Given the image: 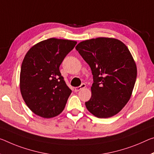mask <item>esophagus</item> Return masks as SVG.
Returning a JSON list of instances; mask_svg holds the SVG:
<instances>
[{"label":"esophagus","instance_id":"esophagus-1","mask_svg":"<svg viewBox=\"0 0 154 154\" xmlns=\"http://www.w3.org/2000/svg\"><path fill=\"white\" fill-rule=\"evenodd\" d=\"M86 84H82V85L81 86H78V87H76L75 88V92H78V91H79L80 90H82V89H83V88H86Z\"/></svg>","mask_w":154,"mask_h":154}]
</instances>
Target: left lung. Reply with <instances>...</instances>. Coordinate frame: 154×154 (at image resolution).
<instances>
[{"instance_id":"1","label":"left lung","mask_w":154,"mask_h":154,"mask_svg":"<svg viewBox=\"0 0 154 154\" xmlns=\"http://www.w3.org/2000/svg\"><path fill=\"white\" fill-rule=\"evenodd\" d=\"M75 48L93 75L92 96L85 103L88 110L98 118L116 115L130 100L137 76L130 51L121 41L110 38L82 41Z\"/></svg>"}]
</instances>
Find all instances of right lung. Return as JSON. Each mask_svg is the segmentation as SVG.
Masks as SVG:
<instances>
[{
  "mask_svg": "<svg viewBox=\"0 0 154 154\" xmlns=\"http://www.w3.org/2000/svg\"><path fill=\"white\" fill-rule=\"evenodd\" d=\"M76 44V41L49 38L33 46L24 56L20 92L36 115L49 119L64 110L72 90L61 75L60 66Z\"/></svg>",
  "mask_w": 154,
  "mask_h": 154,
  "instance_id": "1",
  "label": "right lung"
}]
</instances>
